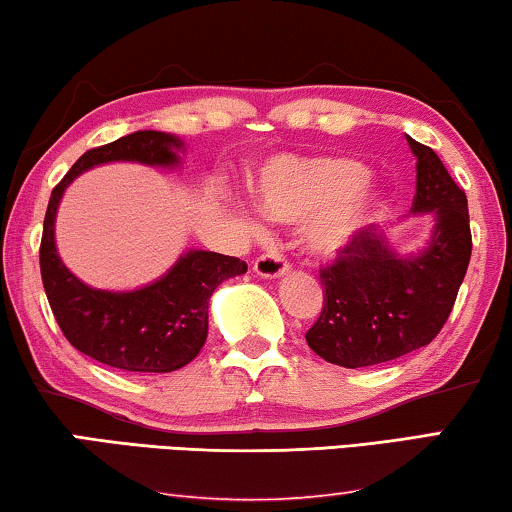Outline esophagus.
Returning a JSON list of instances; mask_svg holds the SVG:
<instances>
[{
	"label": "esophagus",
	"instance_id": "34e87169",
	"mask_svg": "<svg viewBox=\"0 0 512 512\" xmlns=\"http://www.w3.org/2000/svg\"><path fill=\"white\" fill-rule=\"evenodd\" d=\"M254 272L263 279H279L288 272V261L279 251H267L254 261Z\"/></svg>",
	"mask_w": 512,
	"mask_h": 512
}]
</instances>
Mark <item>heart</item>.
Instances as JSON below:
<instances>
[{
	"instance_id": "heart-1",
	"label": "heart",
	"mask_w": 512,
	"mask_h": 512,
	"mask_svg": "<svg viewBox=\"0 0 512 512\" xmlns=\"http://www.w3.org/2000/svg\"><path fill=\"white\" fill-rule=\"evenodd\" d=\"M366 164L350 157H279L256 183L261 208L279 222H304L306 247L318 258L343 254L382 206L368 192Z\"/></svg>"
}]
</instances>
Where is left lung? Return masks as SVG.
I'll return each mask as SVG.
<instances>
[{"mask_svg": "<svg viewBox=\"0 0 512 512\" xmlns=\"http://www.w3.org/2000/svg\"><path fill=\"white\" fill-rule=\"evenodd\" d=\"M416 157L414 215L435 217L428 247L412 256L391 249L380 226L322 267L325 302L306 343L329 364L364 368L398 359L442 332L471 258L467 194L430 146L407 137Z\"/></svg>", "mask_w": 512, "mask_h": 512, "instance_id": "obj_1", "label": "left lung"}]
</instances>
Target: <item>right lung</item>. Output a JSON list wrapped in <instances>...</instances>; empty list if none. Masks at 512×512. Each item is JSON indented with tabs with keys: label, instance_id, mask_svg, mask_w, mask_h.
<instances>
[{
	"label": "right lung",
	"instance_id": "add662e5",
	"mask_svg": "<svg viewBox=\"0 0 512 512\" xmlns=\"http://www.w3.org/2000/svg\"><path fill=\"white\" fill-rule=\"evenodd\" d=\"M183 141L167 132L139 130L86 151L47 203L41 240V277L61 332L86 357L130 373H171L199 355L208 338V304L217 286L247 272L235 256L192 249L153 283L112 293L86 286L68 270L54 245V219L66 187L82 171L105 162L178 167Z\"/></svg>",
	"mask_w": 512,
	"mask_h": 512
}]
</instances>
